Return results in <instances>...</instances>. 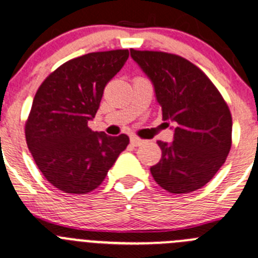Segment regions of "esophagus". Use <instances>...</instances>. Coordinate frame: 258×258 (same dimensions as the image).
<instances>
[{"label": "esophagus", "instance_id": "esophagus-1", "mask_svg": "<svg viewBox=\"0 0 258 258\" xmlns=\"http://www.w3.org/2000/svg\"><path fill=\"white\" fill-rule=\"evenodd\" d=\"M143 139H141V138H138V137H136V136H132L131 137V143L133 144L134 147H138V146H141L142 143H143Z\"/></svg>", "mask_w": 258, "mask_h": 258}]
</instances>
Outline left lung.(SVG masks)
Returning a JSON list of instances; mask_svg holds the SVG:
<instances>
[{
    "label": "left lung",
    "mask_w": 258,
    "mask_h": 258,
    "mask_svg": "<svg viewBox=\"0 0 258 258\" xmlns=\"http://www.w3.org/2000/svg\"><path fill=\"white\" fill-rule=\"evenodd\" d=\"M131 55L154 86L163 120L176 122L173 142L158 141L159 162L151 167L154 181L172 194L207 185L232 147V115L214 83L199 67L176 55L131 49Z\"/></svg>",
    "instance_id": "8db88e82"
}]
</instances>
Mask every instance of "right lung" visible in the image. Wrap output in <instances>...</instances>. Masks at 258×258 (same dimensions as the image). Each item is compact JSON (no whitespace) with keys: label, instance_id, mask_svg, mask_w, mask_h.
<instances>
[{"label":"right lung","instance_id":"1","mask_svg":"<svg viewBox=\"0 0 258 258\" xmlns=\"http://www.w3.org/2000/svg\"><path fill=\"white\" fill-rule=\"evenodd\" d=\"M129 57L127 49L96 51L63 63L36 91L25 124L29 151L44 177L68 194L99 187L129 137L92 132L104 88Z\"/></svg>","mask_w":258,"mask_h":258}]
</instances>
